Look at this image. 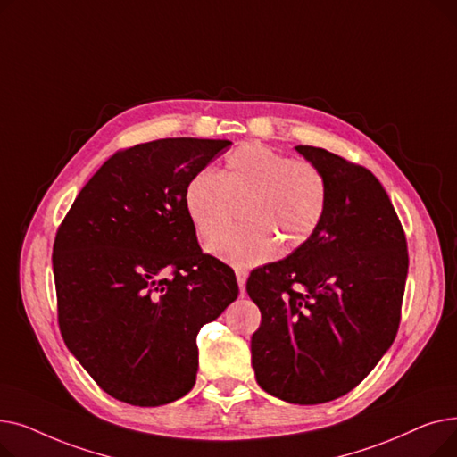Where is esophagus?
Listing matches in <instances>:
<instances>
[{
    "label": "esophagus",
    "instance_id": "esophagus-1",
    "mask_svg": "<svg viewBox=\"0 0 457 457\" xmlns=\"http://www.w3.org/2000/svg\"><path fill=\"white\" fill-rule=\"evenodd\" d=\"M235 276H237L238 289H241V296H245V293H246V279H248V272H246L245 269H235Z\"/></svg>",
    "mask_w": 457,
    "mask_h": 457
}]
</instances>
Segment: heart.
Here are the masks:
<instances>
[{
    "instance_id": "obj_1",
    "label": "heart",
    "mask_w": 457,
    "mask_h": 457,
    "mask_svg": "<svg viewBox=\"0 0 457 457\" xmlns=\"http://www.w3.org/2000/svg\"><path fill=\"white\" fill-rule=\"evenodd\" d=\"M328 179L319 166L295 161L262 144L231 152L222 172L200 170L185 188V209L204 238L228 223L233 201L245 202L247 224L216 237L209 252L237 267L272 259L281 245L293 252L320 228L328 209Z\"/></svg>"
}]
</instances>
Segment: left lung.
Segmentation results:
<instances>
[{"label": "left lung", "mask_w": 457, "mask_h": 457, "mask_svg": "<svg viewBox=\"0 0 457 457\" xmlns=\"http://www.w3.org/2000/svg\"><path fill=\"white\" fill-rule=\"evenodd\" d=\"M295 150L326 176L328 209L307 243L248 278L261 311L252 367L262 391L315 405L350 393L391 348L410 259L372 172L322 148Z\"/></svg>", "instance_id": "left-lung-1"}]
</instances>
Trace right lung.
Returning <instances> with one entry per match:
<instances>
[{
    "label": "right lung",
    "instance_id": "right-lung-1",
    "mask_svg": "<svg viewBox=\"0 0 457 457\" xmlns=\"http://www.w3.org/2000/svg\"><path fill=\"white\" fill-rule=\"evenodd\" d=\"M229 140L159 138L118 152L81 188L54 245L59 326L112 398L155 407L196 383V335L237 300L235 272L198 246L190 178Z\"/></svg>",
    "mask_w": 457,
    "mask_h": 457
}]
</instances>
